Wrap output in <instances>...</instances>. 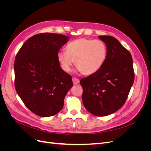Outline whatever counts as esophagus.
<instances>
[{
	"label": "esophagus",
	"mask_w": 151,
	"mask_h": 151,
	"mask_svg": "<svg viewBox=\"0 0 151 151\" xmlns=\"http://www.w3.org/2000/svg\"><path fill=\"white\" fill-rule=\"evenodd\" d=\"M72 82H73V84H77L79 83V79H77L76 77H73Z\"/></svg>",
	"instance_id": "esophagus-1"
}]
</instances>
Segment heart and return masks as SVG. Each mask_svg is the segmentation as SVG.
Masks as SVG:
<instances>
[{"label":"heart","instance_id":"b5f03b06","mask_svg":"<svg viewBox=\"0 0 151 151\" xmlns=\"http://www.w3.org/2000/svg\"><path fill=\"white\" fill-rule=\"evenodd\" d=\"M108 55V47L103 41L81 38L68 43L65 52H58L57 58L65 72H69L75 62L82 74L89 76L101 69Z\"/></svg>","mask_w":151,"mask_h":151}]
</instances>
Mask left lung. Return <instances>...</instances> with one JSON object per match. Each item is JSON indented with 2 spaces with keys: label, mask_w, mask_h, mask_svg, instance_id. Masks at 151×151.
I'll list each match as a JSON object with an SVG mask.
<instances>
[{
  "label": "left lung",
  "mask_w": 151,
  "mask_h": 151,
  "mask_svg": "<svg viewBox=\"0 0 151 151\" xmlns=\"http://www.w3.org/2000/svg\"><path fill=\"white\" fill-rule=\"evenodd\" d=\"M106 44L108 55L102 68L81 79L86 109L98 116H107L125 104L134 81L133 60L129 50L111 36H99Z\"/></svg>",
  "instance_id": "obj_1"
}]
</instances>
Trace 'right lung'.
<instances>
[{"label": "right lung", "instance_id": "obj_1", "mask_svg": "<svg viewBox=\"0 0 151 151\" xmlns=\"http://www.w3.org/2000/svg\"><path fill=\"white\" fill-rule=\"evenodd\" d=\"M68 37L40 33L27 40L14 63V84L22 102L35 115L48 117L62 109L72 77L60 66L57 54Z\"/></svg>", "mask_w": 151, "mask_h": 151}]
</instances>
